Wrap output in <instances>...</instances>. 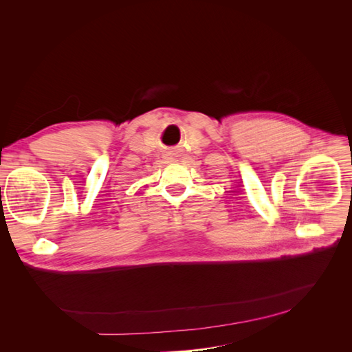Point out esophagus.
Wrapping results in <instances>:
<instances>
[{"label": "esophagus", "instance_id": "obj_1", "mask_svg": "<svg viewBox=\"0 0 352 352\" xmlns=\"http://www.w3.org/2000/svg\"><path fill=\"white\" fill-rule=\"evenodd\" d=\"M177 157H179V155H176V154H175V153H172V151L166 154V158H167V160H170V162H173V160H176Z\"/></svg>", "mask_w": 352, "mask_h": 352}]
</instances>
